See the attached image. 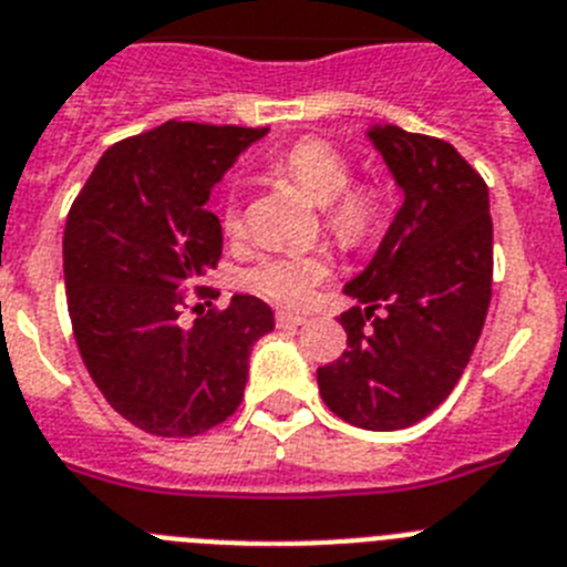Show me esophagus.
I'll return each instance as SVG.
<instances>
[{"mask_svg":"<svg viewBox=\"0 0 567 567\" xmlns=\"http://www.w3.org/2000/svg\"><path fill=\"white\" fill-rule=\"evenodd\" d=\"M308 322L305 313H293V311H277V324L279 328H297V324Z\"/></svg>","mask_w":567,"mask_h":567,"instance_id":"1","label":"esophagus"}]
</instances>
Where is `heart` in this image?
<instances>
[{"instance_id": "b5f03b06", "label": "heart", "mask_w": 567, "mask_h": 567, "mask_svg": "<svg viewBox=\"0 0 567 567\" xmlns=\"http://www.w3.org/2000/svg\"><path fill=\"white\" fill-rule=\"evenodd\" d=\"M277 171L297 185L308 199L324 205V225L348 248L365 245L388 214L385 188L373 179H351V159L342 147L322 136H302L277 156ZM223 230L243 234V199L228 196L223 208ZM333 274L328 250L259 256L243 274V285L277 305H308L319 285Z\"/></svg>"}]
</instances>
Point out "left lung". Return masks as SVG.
<instances>
[{
    "instance_id": "left-lung-1",
    "label": "left lung",
    "mask_w": 567,
    "mask_h": 567,
    "mask_svg": "<svg viewBox=\"0 0 567 567\" xmlns=\"http://www.w3.org/2000/svg\"><path fill=\"white\" fill-rule=\"evenodd\" d=\"M405 194L385 239L344 293L348 351L317 371L324 405L368 431L425 420L454 391L488 317V185L451 142L396 125L368 134ZM383 313L379 315L378 311Z\"/></svg>"
}]
</instances>
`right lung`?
I'll return each mask as SVG.
<instances>
[{
	"instance_id": "right-lung-1",
	"label": "right lung",
	"mask_w": 567,
	"mask_h": 567,
	"mask_svg": "<svg viewBox=\"0 0 567 567\" xmlns=\"http://www.w3.org/2000/svg\"><path fill=\"white\" fill-rule=\"evenodd\" d=\"M268 127L165 122L102 154L68 210L65 290L82 362L111 408L154 436H196L239 408L248 357L274 331L262 299L236 293L190 328L185 293L223 256L205 205L219 176ZM196 311V308H194Z\"/></svg>"
}]
</instances>
